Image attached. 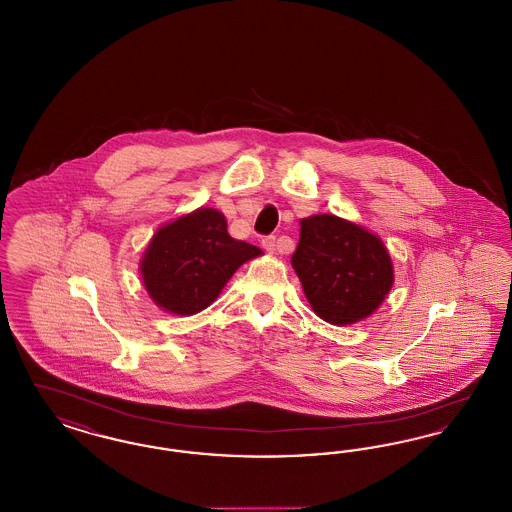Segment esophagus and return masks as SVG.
Listing matches in <instances>:
<instances>
[{
    "label": "esophagus",
    "mask_w": 512,
    "mask_h": 512,
    "mask_svg": "<svg viewBox=\"0 0 512 512\" xmlns=\"http://www.w3.org/2000/svg\"><path fill=\"white\" fill-rule=\"evenodd\" d=\"M263 247H265L268 253H274V251L287 253V251H289V244H287V242L280 244V240H278L276 236H266L265 240H263Z\"/></svg>",
    "instance_id": "obj_1"
}]
</instances>
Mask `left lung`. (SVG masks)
I'll use <instances>...</instances> for the list:
<instances>
[{"label":"left lung","instance_id":"8db88e82","mask_svg":"<svg viewBox=\"0 0 512 512\" xmlns=\"http://www.w3.org/2000/svg\"><path fill=\"white\" fill-rule=\"evenodd\" d=\"M291 265L312 310L333 326L368 318L394 282L392 261L381 238L335 215L301 221Z\"/></svg>","mask_w":512,"mask_h":512}]
</instances>
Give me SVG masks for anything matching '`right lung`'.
Returning a JSON list of instances; mask_svg holds the SVG:
<instances>
[{"label": "right lung", "instance_id": "obj_1", "mask_svg": "<svg viewBox=\"0 0 512 512\" xmlns=\"http://www.w3.org/2000/svg\"><path fill=\"white\" fill-rule=\"evenodd\" d=\"M261 253L228 234L221 211L200 207L156 230L144 251L141 276L158 307L192 316L209 307L232 274Z\"/></svg>", "mask_w": 512, "mask_h": 512}]
</instances>
